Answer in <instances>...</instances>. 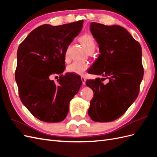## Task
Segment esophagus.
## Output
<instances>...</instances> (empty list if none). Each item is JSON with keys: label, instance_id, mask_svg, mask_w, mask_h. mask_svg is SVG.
<instances>
[{"label": "esophagus", "instance_id": "1", "mask_svg": "<svg viewBox=\"0 0 157 157\" xmlns=\"http://www.w3.org/2000/svg\"><path fill=\"white\" fill-rule=\"evenodd\" d=\"M81 80H82V84L85 85V84H86V79H85L84 77H82L81 78Z\"/></svg>", "mask_w": 157, "mask_h": 157}]
</instances>
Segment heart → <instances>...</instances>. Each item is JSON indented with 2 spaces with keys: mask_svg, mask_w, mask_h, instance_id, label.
Segmentation results:
<instances>
[{
  "mask_svg": "<svg viewBox=\"0 0 157 157\" xmlns=\"http://www.w3.org/2000/svg\"><path fill=\"white\" fill-rule=\"evenodd\" d=\"M79 40L81 42L88 53L90 52L94 51L95 48H96V42H95L94 38L91 35L85 34L80 37ZM68 54L69 48L67 49L65 54V58L66 59L68 58ZM88 64L86 63L75 61V62L68 66L67 71L71 73H75L78 75H83L85 71L88 69Z\"/></svg>",
  "mask_w": 157,
  "mask_h": 157,
  "instance_id": "heart-1",
  "label": "heart"
}]
</instances>
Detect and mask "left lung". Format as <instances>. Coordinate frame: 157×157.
<instances>
[{"label": "left lung", "mask_w": 157, "mask_h": 157, "mask_svg": "<svg viewBox=\"0 0 157 157\" xmlns=\"http://www.w3.org/2000/svg\"><path fill=\"white\" fill-rule=\"evenodd\" d=\"M90 28L100 54L88 73L102 78L86 80L94 92L88 113L93 121L111 122L121 117L138 96L144 77L141 47L120 25L92 22Z\"/></svg>", "instance_id": "left-lung-1"}]
</instances>
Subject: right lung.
Listing matches in <instances>:
<instances>
[{
	"label": "right lung",
	"mask_w": 157,
	"mask_h": 157,
	"mask_svg": "<svg viewBox=\"0 0 157 157\" xmlns=\"http://www.w3.org/2000/svg\"><path fill=\"white\" fill-rule=\"evenodd\" d=\"M83 20L32 31L18 47L15 78L21 102L32 115L46 122L63 121L69 102L82 82L79 76L65 73L58 83L50 78L65 69V54L81 31Z\"/></svg>",
	"instance_id": "obj_1"
}]
</instances>
